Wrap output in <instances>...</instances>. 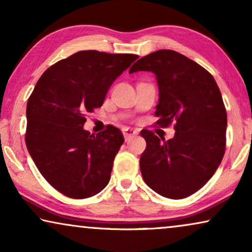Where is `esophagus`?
<instances>
[{"mask_svg":"<svg viewBox=\"0 0 252 252\" xmlns=\"http://www.w3.org/2000/svg\"><path fill=\"white\" fill-rule=\"evenodd\" d=\"M123 134H124V137H125V140H129L130 137L135 136L139 134L136 129H133V128H129V127H126V128L123 129Z\"/></svg>","mask_w":252,"mask_h":252,"instance_id":"1","label":"esophagus"}]
</instances>
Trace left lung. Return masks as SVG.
<instances>
[{
  "instance_id": "8db88e82",
  "label": "left lung",
  "mask_w": 252,
  "mask_h": 252,
  "mask_svg": "<svg viewBox=\"0 0 252 252\" xmlns=\"http://www.w3.org/2000/svg\"><path fill=\"white\" fill-rule=\"evenodd\" d=\"M137 71L156 74V124H174L175 130L167 141L141 130L147 142L140 158L143 180L164 197H188L211 179L225 155L227 113L221 93L211 73L174 50L142 57L129 68V73Z\"/></svg>"
}]
</instances>
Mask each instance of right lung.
<instances>
[{
    "instance_id": "1",
    "label": "right lung",
    "mask_w": 252,
    "mask_h": 252,
    "mask_svg": "<svg viewBox=\"0 0 252 252\" xmlns=\"http://www.w3.org/2000/svg\"><path fill=\"white\" fill-rule=\"evenodd\" d=\"M137 58L78 51L51 65L36 82L26 108V147L43 178L67 197H91L109 184L123 133L109 125L95 135L82 126L86 115L102 106L112 82Z\"/></svg>"
}]
</instances>
